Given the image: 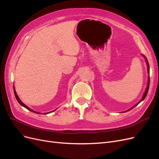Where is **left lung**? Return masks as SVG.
Returning <instances> with one entry per match:
<instances>
[{"mask_svg":"<svg viewBox=\"0 0 159 159\" xmlns=\"http://www.w3.org/2000/svg\"><path fill=\"white\" fill-rule=\"evenodd\" d=\"M143 56L144 57V58H145V59H146V61H147V67H148V74H149V64H148V60H147V57H146L145 56H144V55H143ZM148 84H147V89H146V91H145V92H144V95H143V98H142V99H141V100L140 101V102H141V101H143L144 99V98H146V96H147V93H148V89H149V85H150V77L148 76ZM139 102V103H140ZM139 103H138V104H137L136 105H135L134 106H133L132 107V108H131V109H132V108H134V107H136L137 105H138L139 104ZM131 109H130L129 110H130ZM129 110H128V111H129Z\"/></svg>","mask_w":159,"mask_h":159,"instance_id":"8db88e82","label":"left lung"}]
</instances>
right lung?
Wrapping results in <instances>:
<instances>
[{"label":"right lung","mask_w":159,"mask_h":159,"mask_svg":"<svg viewBox=\"0 0 159 159\" xmlns=\"http://www.w3.org/2000/svg\"><path fill=\"white\" fill-rule=\"evenodd\" d=\"M14 93H15V98H16V100L18 101V102L19 103V104L21 105V106H23V107H25V108H27V110H30V111H33V112H34V113H37V114H40V113H39V112H37V111H33V110H32L31 109H30L29 107H27L26 105L25 104H24L23 103L21 102L20 100V99L19 98V97H18V96H17V94H16V92H15V89H14ZM48 114V113H45V114Z\"/></svg>","instance_id":"1"}]
</instances>
